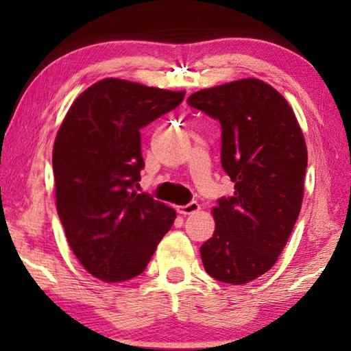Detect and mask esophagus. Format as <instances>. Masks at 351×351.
<instances>
[{"label":"esophagus","mask_w":351,"mask_h":351,"mask_svg":"<svg viewBox=\"0 0 351 351\" xmlns=\"http://www.w3.org/2000/svg\"><path fill=\"white\" fill-rule=\"evenodd\" d=\"M198 210H199V204L197 203V201H190L189 204L178 207V212H180L181 215H192V213L198 212Z\"/></svg>","instance_id":"34e87169"}]
</instances>
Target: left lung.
I'll use <instances>...</instances> for the list:
<instances>
[{"label": "left lung", "mask_w": 351, "mask_h": 351, "mask_svg": "<svg viewBox=\"0 0 351 351\" xmlns=\"http://www.w3.org/2000/svg\"><path fill=\"white\" fill-rule=\"evenodd\" d=\"M187 104L221 125V167L235 184L212 210L215 232L199 247L204 269L245 285L274 266L300 213L304 134L282 94L258 79L201 90Z\"/></svg>", "instance_id": "8db88e82"}]
</instances>
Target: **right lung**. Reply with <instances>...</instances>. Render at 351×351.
<instances>
[{
    "label": "right lung",
    "mask_w": 351,
    "mask_h": 351,
    "mask_svg": "<svg viewBox=\"0 0 351 351\" xmlns=\"http://www.w3.org/2000/svg\"><path fill=\"white\" fill-rule=\"evenodd\" d=\"M186 93L104 79L71 105L52 152L57 212L83 268L104 282L144 272L176 212L136 193L141 130L175 110Z\"/></svg>",
    "instance_id": "1"
}]
</instances>
